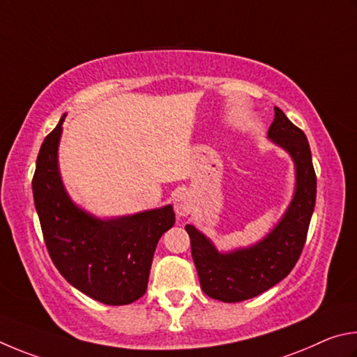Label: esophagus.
<instances>
[{
  "label": "esophagus",
  "instance_id": "34e87169",
  "mask_svg": "<svg viewBox=\"0 0 357 357\" xmlns=\"http://www.w3.org/2000/svg\"><path fill=\"white\" fill-rule=\"evenodd\" d=\"M195 208V201L190 192H180L174 199V210L178 216H188Z\"/></svg>",
  "mask_w": 357,
  "mask_h": 357
}]
</instances>
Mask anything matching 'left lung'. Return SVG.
I'll return each instance as SVG.
<instances>
[{
	"label": "left lung",
	"mask_w": 357,
	"mask_h": 357,
	"mask_svg": "<svg viewBox=\"0 0 357 357\" xmlns=\"http://www.w3.org/2000/svg\"><path fill=\"white\" fill-rule=\"evenodd\" d=\"M268 139L285 150L295 165L293 197L270 234L251 246L221 252L192 224L185 227L202 290L218 301L240 303L259 296L289 276L303 252L317 197L309 141L278 106Z\"/></svg>",
	"instance_id": "8db88e82"
}]
</instances>
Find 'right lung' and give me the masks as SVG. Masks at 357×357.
I'll use <instances>...</instances> for the list:
<instances>
[{
    "mask_svg": "<svg viewBox=\"0 0 357 357\" xmlns=\"http://www.w3.org/2000/svg\"><path fill=\"white\" fill-rule=\"evenodd\" d=\"M42 142L33 178L34 205L54 266L96 301L125 305L147 290L155 248L175 222L172 205L117 218H97L75 204L58 161L62 123Z\"/></svg>",
    "mask_w": 357,
    "mask_h": 357,
    "instance_id": "add662e5",
    "label": "right lung"
}]
</instances>
